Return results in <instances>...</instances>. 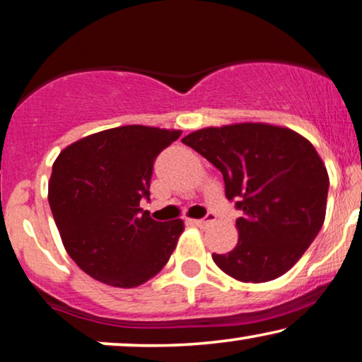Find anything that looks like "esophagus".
I'll list each match as a JSON object with an SVG mask.
<instances>
[{"mask_svg": "<svg viewBox=\"0 0 362 362\" xmlns=\"http://www.w3.org/2000/svg\"><path fill=\"white\" fill-rule=\"evenodd\" d=\"M187 221H189L191 224H194V226H199V228H204V226H208V224H211V223H214L216 221V218L213 214H209L208 218L206 219H187Z\"/></svg>", "mask_w": 362, "mask_h": 362, "instance_id": "1", "label": "esophagus"}]
</instances>
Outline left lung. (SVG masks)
Here are the masks:
<instances>
[{"mask_svg": "<svg viewBox=\"0 0 362 362\" xmlns=\"http://www.w3.org/2000/svg\"><path fill=\"white\" fill-rule=\"evenodd\" d=\"M182 143L223 173L226 198L243 211L238 244L226 255H213L216 266L241 283L288 273L326 218L329 176L313 144L269 123L209 126Z\"/></svg>", "mask_w": 362, "mask_h": 362, "instance_id": "obj_1", "label": "left lung"}]
</instances>
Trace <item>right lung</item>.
I'll return each instance as SVG.
<instances>
[{
	"label": "right lung",
	"instance_id": "1",
	"mask_svg": "<svg viewBox=\"0 0 362 362\" xmlns=\"http://www.w3.org/2000/svg\"><path fill=\"white\" fill-rule=\"evenodd\" d=\"M180 136V129L119 126L78 139L56 158L51 213L64 250L93 279L136 288L171 257L185 223L154 221L139 199L149 198L154 159Z\"/></svg>",
	"mask_w": 362,
	"mask_h": 362
}]
</instances>
